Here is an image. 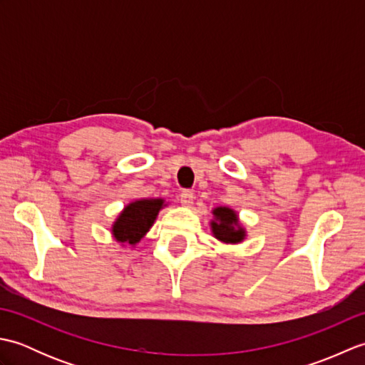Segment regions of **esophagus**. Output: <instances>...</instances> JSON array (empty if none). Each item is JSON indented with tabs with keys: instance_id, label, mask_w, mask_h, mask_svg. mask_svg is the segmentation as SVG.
I'll return each instance as SVG.
<instances>
[{
	"instance_id": "34e87169",
	"label": "esophagus",
	"mask_w": 365,
	"mask_h": 365,
	"mask_svg": "<svg viewBox=\"0 0 365 365\" xmlns=\"http://www.w3.org/2000/svg\"><path fill=\"white\" fill-rule=\"evenodd\" d=\"M192 199H195V192H192L191 190H183L180 192V202H182V205L190 207L192 204Z\"/></svg>"
}]
</instances>
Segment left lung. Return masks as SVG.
<instances>
[{"mask_svg": "<svg viewBox=\"0 0 365 365\" xmlns=\"http://www.w3.org/2000/svg\"><path fill=\"white\" fill-rule=\"evenodd\" d=\"M212 221L213 235L224 243H240L245 238V229L240 227L237 213L229 207H218L213 210Z\"/></svg>", "mask_w": 365, "mask_h": 365, "instance_id": "1", "label": "left lung"}]
</instances>
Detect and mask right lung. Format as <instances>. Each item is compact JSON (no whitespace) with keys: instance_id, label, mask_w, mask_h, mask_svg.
I'll return each mask as SVG.
<instances>
[{"instance_id":"obj_1","label":"right lung","mask_w":365,"mask_h":365,"mask_svg":"<svg viewBox=\"0 0 365 365\" xmlns=\"http://www.w3.org/2000/svg\"><path fill=\"white\" fill-rule=\"evenodd\" d=\"M163 199H141L128 204L113 226V234L120 243L136 245L157 218Z\"/></svg>"}]
</instances>
